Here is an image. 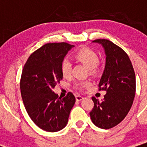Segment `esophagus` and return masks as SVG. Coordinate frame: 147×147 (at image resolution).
<instances>
[{"mask_svg":"<svg viewBox=\"0 0 147 147\" xmlns=\"http://www.w3.org/2000/svg\"><path fill=\"white\" fill-rule=\"evenodd\" d=\"M83 98H84V97H83L82 96H81V95H76V101H82Z\"/></svg>","mask_w":147,"mask_h":147,"instance_id":"obj_1","label":"esophagus"}]
</instances>
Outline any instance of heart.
I'll return each mask as SVG.
<instances>
[{
  "label": "heart",
  "instance_id": "1",
  "mask_svg": "<svg viewBox=\"0 0 147 147\" xmlns=\"http://www.w3.org/2000/svg\"><path fill=\"white\" fill-rule=\"evenodd\" d=\"M74 57L78 61L81 62L87 66L92 72L96 71V66L99 62V57L96 52L90 48H81L75 51ZM60 70L62 76L64 77H68L71 75V63L67 59H64L60 65ZM91 85L90 81H78L75 83V88L78 90H83L85 88L89 87Z\"/></svg>",
  "mask_w": 147,
  "mask_h": 147
}]
</instances>
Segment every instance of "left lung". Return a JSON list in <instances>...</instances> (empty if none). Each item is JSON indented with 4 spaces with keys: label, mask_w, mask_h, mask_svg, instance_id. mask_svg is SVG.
I'll return each instance as SVG.
<instances>
[{
    "label": "left lung",
    "mask_w": 147,
    "mask_h": 147,
    "mask_svg": "<svg viewBox=\"0 0 147 147\" xmlns=\"http://www.w3.org/2000/svg\"><path fill=\"white\" fill-rule=\"evenodd\" d=\"M93 42L102 44L106 65L98 84V90H106L102 102L92 97L94 106L90 113L93 124L102 129L119 124L129 113L136 93V74L132 62L121 48L105 39Z\"/></svg>",
    "instance_id": "left-lung-1"
}]
</instances>
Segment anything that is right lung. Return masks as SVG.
Instances as JSON below:
<instances>
[{
  "label": "right lung",
  "mask_w": 147,
  "mask_h": 147,
  "mask_svg": "<svg viewBox=\"0 0 147 147\" xmlns=\"http://www.w3.org/2000/svg\"><path fill=\"white\" fill-rule=\"evenodd\" d=\"M74 45L49 42L34 51L24 65L20 92L29 117L40 129L57 132L66 126L76 98L71 92L59 97L53 89L62 79L60 65Z\"/></svg>",
  "instance_id": "right-lung-1"
}]
</instances>
